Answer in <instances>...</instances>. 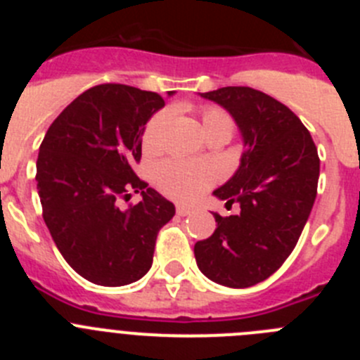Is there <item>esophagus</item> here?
Returning a JSON list of instances; mask_svg holds the SVG:
<instances>
[{"label":"esophagus","instance_id":"1","mask_svg":"<svg viewBox=\"0 0 360 360\" xmlns=\"http://www.w3.org/2000/svg\"><path fill=\"white\" fill-rule=\"evenodd\" d=\"M193 212V209L187 207V205H176V214L178 216H189Z\"/></svg>","mask_w":360,"mask_h":360}]
</instances>
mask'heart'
Returning <instances> with one entry per match:
<instances>
[{"label": "heart", "mask_w": 360, "mask_h": 360, "mask_svg": "<svg viewBox=\"0 0 360 360\" xmlns=\"http://www.w3.org/2000/svg\"><path fill=\"white\" fill-rule=\"evenodd\" d=\"M205 135L225 133L231 139L234 131V120L227 111L218 106H205L200 111ZM171 119L169 110L157 111L146 122L142 131V146L146 151H157L164 141V131ZM155 184L164 195L180 202H191L198 198L203 191L214 182V171L207 164L184 160H165L155 167Z\"/></svg>", "instance_id": "obj_1"}]
</instances>
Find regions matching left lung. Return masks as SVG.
<instances>
[{"label": "left lung", "instance_id": "obj_1", "mask_svg": "<svg viewBox=\"0 0 360 360\" xmlns=\"http://www.w3.org/2000/svg\"><path fill=\"white\" fill-rule=\"evenodd\" d=\"M200 95L231 113L245 149L236 173L214 191L240 212H214L216 231L195 245L196 265L224 287H252L285 263L303 232L317 195V148L294 111L263 91L225 86Z\"/></svg>", "mask_w": 360, "mask_h": 360}]
</instances>
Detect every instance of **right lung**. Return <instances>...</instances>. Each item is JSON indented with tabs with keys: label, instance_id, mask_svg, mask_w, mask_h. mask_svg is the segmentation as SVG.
Returning <instances> with one entry per match:
<instances>
[{
	"label": "right lung",
	"instance_id": "obj_1",
	"mask_svg": "<svg viewBox=\"0 0 360 360\" xmlns=\"http://www.w3.org/2000/svg\"><path fill=\"white\" fill-rule=\"evenodd\" d=\"M173 95V91H169ZM164 106L155 91L98 84L63 110L37 157V193L57 249L79 276L122 287L151 269L155 241L174 205L133 171L142 131ZM139 192L128 210L118 202Z\"/></svg>",
	"mask_w": 360,
	"mask_h": 360
}]
</instances>
